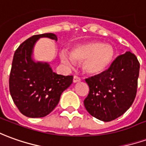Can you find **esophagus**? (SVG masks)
I'll list each match as a JSON object with an SVG mask.
<instances>
[{"label": "esophagus", "mask_w": 146, "mask_h": 146, "mask_svg": "<svg viewBox=\"0 0 146 146\" xmlns=\"http://www.w3.org/2000/svg\"><path fill=\"white\" fill-rule=\"evenodd\" d=\"M80 80H81V79H80V76H76V75H75V76H73V82H74V83H76V82H80Z\"/></svg>", "instance_id": "obj_1"}]
</instances>
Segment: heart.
<instances>
[{"label":"heart","mask_w":146,"mask_h":146,"mask_svg":"<svg viewBox=\"0 0 146 146\" xmlns=\"http://www.w3.org/2000/svg\"><path fill=\"white\" fill-rule=\"evenodd\" d=\"M115 57V50L110 44L101 42H89L71 49L70 54L62 51L60 58L66 66H71L74 62H82L84 73L100 75L108 69Z\"/></svg>","instance_id":"obj_1"}]
</instances>
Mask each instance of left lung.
I'll list each match as a JSON object with an SVG mask.
<instances>
[{
  "instance_id": "8db88e82",
  "label": "left lung",
  "mask_w": 146,
  "mask_h": 146,
  "mask_svg": "<svg viewBox=\"0 0 146 146\" xmlns=\"http://www.w3.org/2000/svg\"><path fill=\"white\" fill-rule=\"evenodd\" d=\"M139 69L137 57L126 52L117 57L105 72L85 79L89 92L84 104L88 112L104 122L123 115L136 97Z\"/></svg>"
}]
</instances>
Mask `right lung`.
<instances>
[{
	"label": "right lung",
	"instance_id": "add662e5",
	"mask_svg": "<svg viewBox=\"0 0 146 146\" xmlns=\"http://www.w3.org/2000/svg\"><path fill=\"white\" fill-rule=\"evenodd\" d=\"M41 37L58 40L53 33L35 35L27 38L15 51L9 75V91L13 102L23 115L30 118L49 115L73 78L54 73L47 63L33 62L32 49Z\"/></svg>",
	"mask_w": 146,
	"mask_h": 146
}]
</instances>
